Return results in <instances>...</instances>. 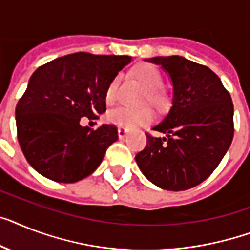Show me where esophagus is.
Wrapping results in <instances>:
<instances>
[{"label": "esophagus", "instance_id": "obj_1", "mask_svg": "<svg viewBox=\"0 0 250 250\" xmlns=\"http://www.w3.org/2000/svg\"><path fill=\"white\" fill-rule=\"evenodd\" d=\"M127 133H128V131L125 128H118V137L119 139H125V136H127Z\"/></svg>", "mask_w": 250, "mask_h": 250}]
</instances>
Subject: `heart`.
Instances as JSON below:
<instances>
[{"label":"heart","instance_id":"b5f03b06","mask_svg":"<svg viewBox=\"0 0 250 250\" xmlns=\"http://www.w3.org/2000/svg\"><path fill=\"white\" fill-rule=\"evenodd\" d=\"M133 76L137 78L144 88L146 90L145 99L150 104L160 109L167 104L168 97L160 87L163 84V76L157 66L151 64H140L133 69ZM117 88H118V78H114L109 84L104 93L106 105H113L117 100ZM154 114L149 107H117L110 113H107L106 119L109 123L117 125L119 128L133 129L140 125H149L153 121Z\"/></svg>","mask_w":250,"mask_h":250}]
</instances>
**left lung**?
I'll return each instance as SVG.
<instances>
[{
  "instance_id": "obj_1",
  "label": "left lung",
  "mask_w": 250,
  "mask_h": 250,
  "mask_svg": "<svg viewBox=\"0 0 250 250\" xmlns=\"http://www.w3.org/2000/svg\"><path fill=\"white\" fill-rule=\"evenodd\" d=\"M173 86L172 106L145 149L135 157L140 171L155 186L182 191L209 177L234 137V105L221 79L209 68L188 59L157 56Z\"/></svg>"
}]
</instances>
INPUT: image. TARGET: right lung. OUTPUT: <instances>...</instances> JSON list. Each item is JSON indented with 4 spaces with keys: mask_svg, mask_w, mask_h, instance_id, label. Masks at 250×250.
Listing matches in <instances>:
<instances>
[{
    "mask_svg": "<svg viewBox=\"0 0 250 250\" xmlns=\"http://www.w3.org/2000/svg\"><path fill=\"white\" fill-rule=\"evenodd\" d=\"M131 56L76 52L40 66L16 105L18 140L28 163L52 181H81L118 140L114 125L92 131L81 118L106 109L104 93Z\"/></svg>",
    "mask_w": 250,
    "mask_h": 250,
    "instance_id": "1",
    "label": "right lung"
}]
</instances>
